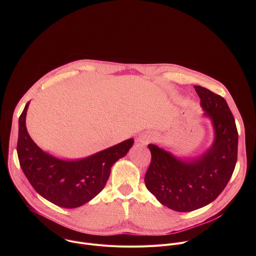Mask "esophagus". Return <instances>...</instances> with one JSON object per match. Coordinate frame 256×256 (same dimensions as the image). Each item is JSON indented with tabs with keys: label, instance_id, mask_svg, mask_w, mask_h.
<instances>
[{
	"label": "esophagus",
	"instance_id": "obj_1",
	"mask_svg": "<svg viewBox=\"0 0 256 256\" xmlns=\"http://www.w3.org/2000/svg\"><path fill=\"white\" fill-rule=\"evenodd\" d=\"M151 140V138L148 134H142L138 138V142L142 146H144V144H148L149 142Z\"/></svg>",
	"mask_w": 256,
	"mask_h": 256
}]
</instances>
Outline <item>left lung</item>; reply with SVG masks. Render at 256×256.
Instances as JSON below:
<instances>
[{"instance_id":"left-lung-1","label":"left lung","mask_w":256,"mask_h":256,"mask_svg":"<svg viewBox=\"0 0 256 256\" xmlns=\"http://www.w3.org/2000/svg\"><path fill=\"white\" fill-rule=\"evenodd\" d=\"M194 89L214 126L212 147L198 158L182 161L150 144L152 158L144 175L146 188L163 206L184 212L200 208L220 196L234 172L238 153V132L226 100L206 88Z\"/></svg>"}]
</instances>
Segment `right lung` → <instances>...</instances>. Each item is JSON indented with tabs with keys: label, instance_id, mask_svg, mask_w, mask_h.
Returning <instances> with one entry per match:
<instances>
[{
	"label": "right lung",
	"instance_id": "add662e5",
	"mask_svg": "<svg viewBox=\"0 0 256 256\" xmlns=\"http://www.w3.org/2000/svg\"><path fill=\"white\" fill-rule=\"evenodd\" d=\"M29 102L19 118L17 154L20 166L30 184L42 198L66 208L85 204L105 186L112 165L124 157L132 138L92 156L64 161L44 152L30 138L25 124Z\"/></svg>",
	"mask_w": 256,
	"mask_h": 256
}]
</instances>
